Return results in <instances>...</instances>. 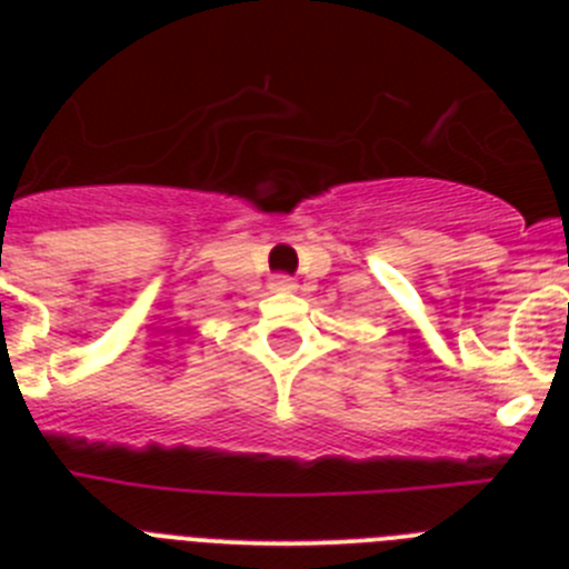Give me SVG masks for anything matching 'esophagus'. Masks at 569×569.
Segmentation results:
<instances>
[{
	"label": "esophagus",
	"instance_id": "esophagus-1",
	"mask_svg": "<svg viewBox=\"0 0 569 569\" xmlns=\"http://www.w3.org/2000/svg\"><path fill=\"white\" fill-rule=\"evenodd\" d=\"M270 288L279 290V293H290V290H296V281L290 279V276H276V279L270 281Z\"/></svg>",
	"mask_w": 569,
	"mask_h": 569
}]
</instances>
